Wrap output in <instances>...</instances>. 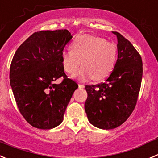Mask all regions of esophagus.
<instances>
[{
	"mask_svg": "<svg viewBox=\"0 0 158 158\" xmlns=\"http://www.w3.org/2000/svg\"><path fill=\"white\" fill-rule=\"evenodd\" d=\"M78 87H79L80 89H84V88H85V85H82V84H78Z\"/></svg>",
	"mask_w": 158,
	"mask_h": 158,
	"instance_id": "1",
	"label": "esophagus"
}]
</instances>
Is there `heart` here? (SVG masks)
I'll list each match as a JSON object with an SVG mask.
<instances>
[{"mask_svg": "<svg viewBox=\"0 0 158 158\" xmlns=\"http://www.w3.org/2000/svg\"><path fill=\"white\" fill-rule=\"evenodd\" d=\"M70 49L62 52V66L65 72L73 74L81 62L83 67L74 75L81 81L104 80L110 74L117 61V46L96 36L84 34L77 37Z\"/></svg>", "mask_w": 158, "mask_h": 158, "instance_id": "b5f03b06", "label": "heart"}]
</instances>
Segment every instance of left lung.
<instances>
[{
  "mask_svg": "<svg viewBox=\"0 0 158 158\" xmlns=\"http://www.w3.org/2000/svg\"><path fill=\"white\" fill-rule=\"evenodd\" d=\"M118 59L105 82L86 85L85 109L89 121L102 129H113L126 121L135 107L141 87L143 62L129 40L118 32Z\"/></svg>",
  "mask_w": 158,
  "mask_h": 158,
  "instance_id": "1",
  "label": "left lung"
}]
</instances>
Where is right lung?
I'll return each instance as SVG.
<instances>
[{
    "instance_id": "1",
    "label": "right lung",
    "mask_w": 158,
    "mask_h": 158,
    "mask_svg": "<svg viewBox=\"0 0 158 158\" xmlns=\"http://www.w3.org/2000/svg\"><path fill=\"white\" fill-rule=\"evenodd\" d=\"M72 36L67 30L35 32L19 47L10 66V85L20 114L40 129L61 124L78 85L67 77L61 53ZM62 78L60 84L55 81Z\"/></svg>"
}]
</instances>
